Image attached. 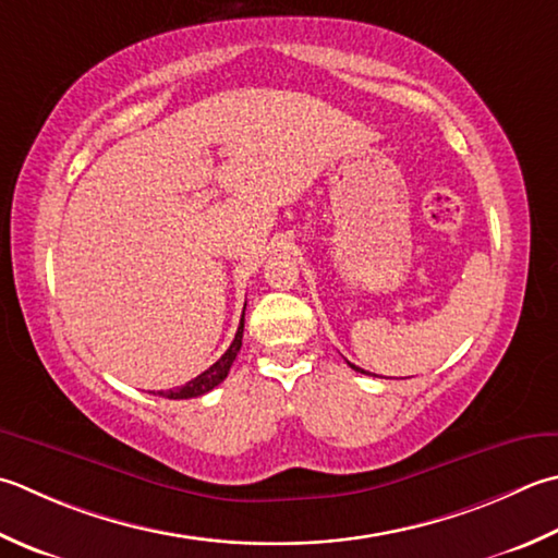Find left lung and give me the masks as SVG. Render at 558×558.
<instances>
[{
  "mask_svg": "<svg viewBox=\"0 0 558 558\" xmlns=\"http://www.w3.org/2000/svg\"><path fill=\"white\" fill-rule=\"evenodd\" d=\"M348 365H351V367H353V369H355V373H363V375H369V373H365V369H360V367H355V365H353V363H348Z\"/></svg>",
  "mask_w": 558,
  "mask_h": 558,
  "instance_id": "8db88e82",
  "label": "left lung"
}]
</instances>
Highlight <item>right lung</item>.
<instances>
[{
  "instance_id": "1",
  "label": "right lung",
  "mask_w": 558,
  "mask_h": 558,
  "mask_svg": "<svg viewBox=\"0 0 558 558\" xmlns=\"http://www.w3.org/2000/svg\"><path fill=\"white\" fill-rule=\"evenodd\" d=\"M246 310V304H244ZM242 336H244V314H242V322H239V329H236V336L232 345L227 348L225 355L217 360L215 365H210L205 369V373H201L195 379L185 381L183 387L179 389H169V391H157V397H167V399H193V397H203L207 395V391L215 389L220 381H225V377L229 375V367H232V363L236 360V353L239 348H242Z\"/></svg>"
}]
</instances>
